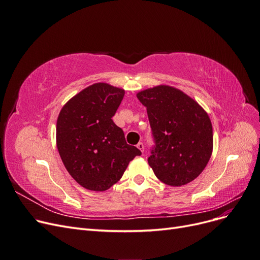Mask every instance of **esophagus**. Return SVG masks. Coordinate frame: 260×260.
Instances as JSON below:
<instances>
[{
	"label": "esophagus",
	"mask_w": 260,
	"mask_h": 260,
	"mask_svg": "<svg viewBox=\"0 0 260 260\" xmlns=\"http://www.w3.org/2000/svg\"><path fill=\"white\" fill-rule=\"evenodd\" d=\"M137 147L140 149L141 152H144V144H143L142 142H139L138 145H137Z\"/></svg>",
	"instance_id": "esophagus-1"
}]
</instances>
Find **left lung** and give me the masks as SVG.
<instances>
[{"label":"left lung","mask_w":260,"mask_h":260,"mask_svg":"<svg viewBox=\"0 0 260 260\" xmlns=\"http://www.w3.org/2000/svg\"><path fill=\"white\" fill-rule=\"evenodd\" d=\"M147 111L155 146L148 165L161 182L190 183L212 153V125L198 102L174 86L157 85L137 94Z\"/></svg>","instance_id":"8db88e82"}]
</instances>
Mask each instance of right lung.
I'll return each instance as SVG.
<instances>
[{"label":"right lung","mask_w":260,"mask_h":260,"mask_svg":"<svg viewBox=\"0 0 260 260\" xmlns=\"http://www.w3.org/2000/svg\"><path fill=\"white\" fill-rule=\"evenodd\" d=\"M124 90L94 83L70 99L56 124V144L69 175L84 188L106 191L120 180L141 151L127 144L113 121Z\"/></svg>","instance_id":"add662e5"}]
</instances>
